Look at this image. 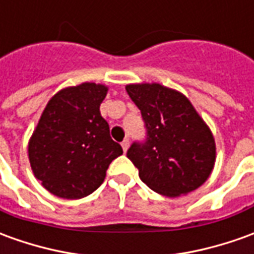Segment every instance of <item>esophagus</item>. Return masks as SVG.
<instances>
[{
    "instance_id": "obj_1",
    "label": "esophagus",
    "mask_w": 254,
    "mask_h": 254,
    "mask_svg": "<svg viewBox=\"0 0 254 254\" xmlns=\"http://www.w3.org/2000/svg\"><path fill=\"white\" fill-rule=\"evenodd\" d=\"M121 145H122V150L127 152V147H129V139L124 140V141H122V143H121Z\"/></svg>"
}]
</instances>
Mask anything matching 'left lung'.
Segmentation results:
<instances>
[{
    "label": "left lung",
    "mask_w": 254,
    "mask_h": 254,
    "mask_svg": "<svg viewBox=\"0 0 254 254\" xmlns=\"http://www.w3.org/2000/svg\"><path fill=\"white\" fill-rule=\"evenodd\" d=\"M144 122L145 139L133 141L127 157L152 191L166 196L189 194L213 169L212 132L187 97L159 84L127 85Z\"/></svg>",
    "instance_id": "8db88e82"
}]
</instances>
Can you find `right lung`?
Masks as SVG:
<instances>
[{"label":"right lung","mask_w":254,"mask_h":254,"mask_svg":"<svg viewBox=\"0 0 254 254\" xmlns=\"http://www.w3.org/2000/svg\"><path fill=\"white\" fill-rule=\"evenodd\" d=\"M107 88L93 82L60 90L49 100L28 143L34 176L56 196L79 199L104 182L122 147L100 115Z\"/></svg>","instance_id":"right-lung-1"}]
</instances>
